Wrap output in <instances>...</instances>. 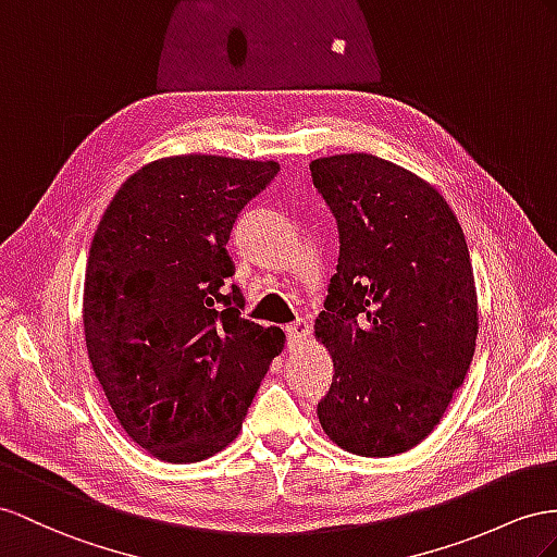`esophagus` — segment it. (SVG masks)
Returning <instances> with one entry per match:
<instances>
[{"label": "esophagus", "instance_id": "34e87169", "mask_svg": "<svg viewBox=\"0 0 557 557\" xmlns=\"http://www.w3.org/2000/svg\"><path fill=\"white\" fill-rule=\"evenodd\" d=\"M308 334H310V330H308V322L306 320H296V322H292L287 326V336L292 341V346L304 344V341L308 338Z\"/></svg>", "mask_w": 557, "mask_h": 557}]
</instances>
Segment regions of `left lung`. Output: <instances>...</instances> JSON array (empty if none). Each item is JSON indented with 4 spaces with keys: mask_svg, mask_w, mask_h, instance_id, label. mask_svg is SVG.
<instances>
[{
    "mask_svg": "<svg viewBox=\"0 0 557 557\" xmlns=\"http://www.w3.org/2000/svg\"><path fill=\"white\" fill-rule=\"evenodd\" d=\"M310 174L341 242L315 320L334 360L318 419L350 454H403L433 433L473 362L466 237L431 183L381 157H320Z\"/></svg>",
    "mask_w": 557,
    "mask_h": 557,
    "instance_id": "1",
    "label": "left lung"
}]
</instances>
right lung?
I'll use <instances>...</instances> for the list:
<instances>
[{"instance_id": "obj_1", "label": "right lung", "mask_w": 557, "mask_h": 557, "mask_svg": "<svg viewBox=\"0 0 557 557\" xmlns=\"http://www.w3.org/2000/svg\"><path fill=\"white\" fill-rule=\"evenodd\" d=\"M277 162L176 154L122 183L89 249L84 336L108 403L138 447L195 463L231 445L270 362L277 326L242 318L227 289L237 213Z\"/></svg>"}]
</instances>
